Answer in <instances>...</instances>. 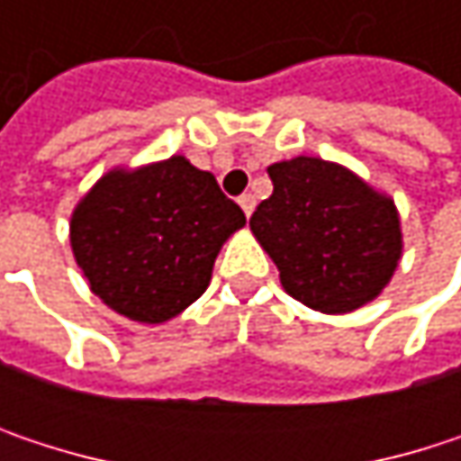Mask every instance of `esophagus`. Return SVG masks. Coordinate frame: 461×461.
Returning a JSON list of instances; mask_svg holds the SVG:
<instances>
[{"label":"esophagus","instance_id":"1","mask_svg":"<svg viewBox=\"0 0 461 461\" xmlns=\"http://www.w3.org/2000/svg\"><path fill=\"white\" fill-rule=\"evenodd\" d=\"M237 203H240V208L245 211V216H250V213H253V208H256V197H253V194H242Z\"/></svg>","mask_w":461,"mask_h":461}]
</instances>
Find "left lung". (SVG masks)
<instances>
[{
	"label": "left lung",
	"instance_id": "8db88e82",
	"mask_svg": "<svg viewBox=\"0 0 461 461\" xmlns=\"http://www.w3.org/2000/svg\"><path fill=\"white\" fill-rule=\"evenodd\" d=\"M267 173L275 189L253 211L250 231L277 264L283 288L325 315L374 302L403 253L395 203L321 157L283 159Z\"/></svg>",
	"mask_w": 461,
	"mask_h": 461
}]
</instances>
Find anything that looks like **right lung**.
Returning a JSON list of instances; mask_svg holds the SVG:
<instances>
[{
  "label": "right lung",
  "instance_id": "1",
  "mask_svg": "<svg viewBox=\"0 0 461 461\" xmlns=\"http://www.w3.org/2000/svg\"><path fill=\"white\" fill-rule=\"evenodd\" d=\"M245 213L213 173L176 154L109 170L71 213V250L90 291L114 312L165 322L197 302Z\"/></svg>",
  "mask_w": 461,
  "mask_h": 461
}]
</instances>
